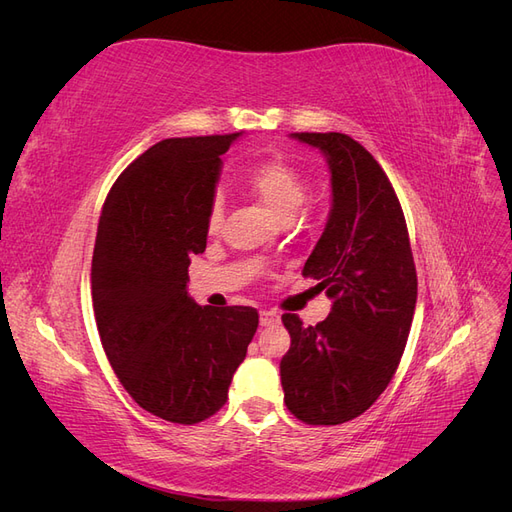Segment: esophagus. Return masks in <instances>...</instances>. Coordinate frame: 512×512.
Segmentation results:
<instances>
[{
    "label": "esophagus",
    "mask_w": 512,
    "mask_h": 512,
    "mask_svg": "<svg viewBox=\"0 0 512 512\" xmlns=\"http://www.w3.org/2000/svg\"><path fill=\"white\" fill-rule=\"evenodd\" d=\"M280 322V314H275V312H260V327H273V324H277Z\"/></svg>",
    "instance_id": "34e87169"
}]
</instances>
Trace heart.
<instances>
[{
	"label": "heart",
	"instance_id": "heart-1",
	"mask_svg": "<svg viewBox=\"0 0 512 512\" xmlns=\"http://www.w3.org/2000/svg\"><path fill=\"white\" fill-rule=\"evenodd\" d=\"M243 183L282 222H288L307 198V181L301 170L280 156L254 164L247 170ZM222 218L224 203L220 196H215L207 211V228L215 232L220 228Z\"/></svg>",
	"mask_w": 512,
	"mask_h": 512
}]
</instances>
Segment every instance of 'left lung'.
<instances>
[{
  "mask_svg": "<svg viewBox=\"0 0 512 512\" xmlns=\"http://www.w3.org/2000/svg\"><path fill=\"white\" fill-rule=\"evenodd\" d=\"M331 170L333 205L303 275L333 301L316 327L284 314L280 363L286 408L307 425L361 416L389 386L416 307V269L404 211L374 156L342 132H297Z\"/></svg>",
  "mask_w": 512,
  "mask_h": 512,
  "instance_id": "obj_1",
  "label": "left lung"
}]
</instances>
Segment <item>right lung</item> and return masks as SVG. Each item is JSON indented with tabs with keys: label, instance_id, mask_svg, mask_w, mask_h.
<instances>
[{
	"label": "right lung",
	"instance_id": "add662e5",
	"mask_svg": "<svg viewBox=\"0 0 512 512\" xmlns=\"http://www.w3.org/2000/svg\"><path fill=\"white\" fill-rule=\"evenodd\" d=\"M237 134L166 138L108 192L91 260L102 348L143 410L194 425L218 412L258 329L254 307L198 305L185 290Z\"/></svg>",
	"mask_w": 512,
	"mask_h": 512
}]
</instances>
